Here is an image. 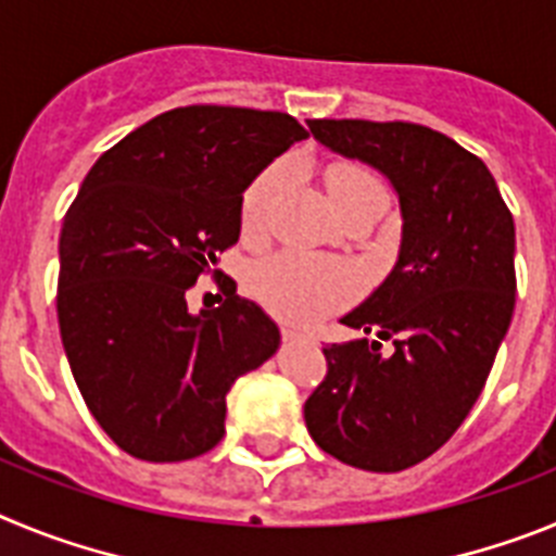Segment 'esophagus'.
Listing matches in <instances>:
<instances>
[{"label": "esophagus", "mask_w": 556, "mask_h": 556, "mask_svg": "<svg viewBox=\"0 0 556 556\" xmlns=\"http://www.w3.org/2000/svg\"><path fill=\"white\" fill-rule=\"evenodd\" d=\"M283 339H289V342H294V339H303V342H312V337H303V333L289 331V328H283Z\"/></svg>", "instance_id": "esophagus-1"}]
</instances>
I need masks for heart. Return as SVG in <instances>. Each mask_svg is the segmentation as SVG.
<instances>
[{
	"label": "heart",
	"instance_id": "b5f03b06",
	"mask_svg": "<svg viewBox=\"0 0 556 556\" xmlns=\"http://www.w3.org/2000/svg\"><path fill=\"white\" fill-rule=\"evenodd\" d=\"M294 186L292 161H278L264 169L248 186L242 198V228L248 233H262L269 228L275 208ZM328 186L339 208L362 200H390L387 184L376 172L358 164H337L328 169ZM250 289L264 306L281 320L298 326H314L333 312L345 308L358 294L356 269L342 262H328L317 255L287 250L273 258H264L250 273Z\"/></svg>",
	"mask_w": 556,
	"mask_h": 556
}]
</instances>
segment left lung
Listing matches in <instances>:
<instances>
[{"label": "left lung", "instance_id": "left-lung-1", "mask_svg": "<svg viewBox=\"0 0 556 556\" xmlns=\"http://www.w3.org/2000/svg\"><path fill=\"white\" fill-rule=\"evenodd\" d=\"M328 150L378 169L401 203V253L348 328L392 338L323 348L328 372L303 406L326 454L397 473L443 448L473 409L515 308V223L473 152L412 122L308 119Z\"/></svg>", "mask_w": 556, "mask_h": 556}]
</instances>
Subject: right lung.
<instances>
[{"label": "right lung", "mask_w": 556, "mask_h": 556, "mask_svg": "<svg viewBox=\"0 0 556 556\" xmlns=\"http://www.w3.org/2000/svg\"><path fill=\"white\" fill-rule=\"evenodd\" d=\"M303 139L289 113L175 108L102 152L68 205L58 244L63 351L88 412L136 459L214 448L233 381L281 345L278 326L236 289L200 314L186 289L239 242L255 175Z\"/></svg>", "instance_id": "add662e5"}]
</instances>
